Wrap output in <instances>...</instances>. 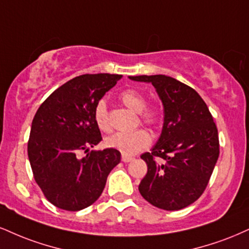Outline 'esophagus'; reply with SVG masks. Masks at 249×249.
Returning <instances> with one entry per match:
<instances>
[{
  "label": "esophagus",
  "instance_id": "1",
  "mask_svg": "<svg viewBox=\"0 0 249 249\" xmlns=\"http://www.w3.org/2000/svg\"><path fill=\"white\" fill-rule=\"evenodd\" d=\"M132 160H133L132 157H128V155H125V154L122 155V161H123V162H131V161H132Z\"/></svg>",
  "mask_w": 249,
  "mask_h": 249
}]
</instances>
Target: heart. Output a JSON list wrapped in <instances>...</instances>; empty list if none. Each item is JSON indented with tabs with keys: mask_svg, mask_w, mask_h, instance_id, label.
Here are the masks:
<instances>
[{
	"mask_svg": "<svg viewBox=\"0 0 249 249\" xmlns=\"http://www.w3.org/2000/svg\"><path fill=\"white\" fill-rule=\"evenodd\" d=\"M119 100L125 107L134 112H139V118L143 124L155 126L162 118V110L160 107L151 104L146 106V96L137 89H126L119 95ZM94 119L101 131H110L107 107L104 101H98L94 109ZM151 143V136L145 130H136L133 132H118L107 137L106 145L117 149L125 155H133L147 148Z\"/></svg>",
	"mask_w": 249,
	"mask_h": 249,
	"instance_id": "heart-1",
	"label": "heart"
}]
</instances>
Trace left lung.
<instances>
[{"mask_svg": "<svg viewBox=\"0 0 249 249\" xmlns=\"http://www.w3.org/2000/svg\"><path fill=\"white\" fill-rule=\"evenodd\" d=\"M151 82L164 109L161 136L152 152L142 154L147 174L139 184L142 196L167 211L181 210L204 193L219 157L213 117L195 89L166 75L130 76Z\"/></svg>", "mask_w": 249, "mask_h": 249, "instance_id": "obj_1", "label": "left lung"}]
</instances>
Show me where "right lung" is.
<instances>
[{"instance_id": "add662e5", "label": "right lung", "mask_w": 249, "mask_h": 249, "mask_svg": "<svg viewBox=\"0 0 249 249\" xmlns=\"http://www.w3.org/2000/svg\"><path fill=\"white\" fill-rule=\"evenodd\" d=\"M122 79L118 74H85L59 87L32 121L28 155L35 181L56 208L79 211L97 200L107 175L121 162L113 148L90 151L102 140L94 119L97 102ZM81 150L89 154L79 159Z\"/></svg>"}]
</instances>
